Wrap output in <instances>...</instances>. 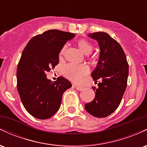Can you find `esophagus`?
<instances>
[{
    "label": "esophagus",
    "instance_id": "34e87169",
    "mask_svg": "<svg viewBox=\"0 0 147 147\" xmlns=\"http://www.w3.org/2000/svg\"><path fill=\"white\" fill-rule=\"evenodd\" d=\"M74 86H75V88H76V90H79V91H81L83 90V87H81V86H79L77 85H74Z\"/></svg>",
    "mask_w": 147,
    "mask_h": 147
}]
</instances>
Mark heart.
Returning a JSON list of instances; mask_svg holds the SVG:
<instances>
[{
    "label": "heart",
    "instance_id": "1",
    "mask_svg": "<svg viewBox=\"0 0 147 147\" xmlns=\"http://www.w3.org/2000/svg\"><path fill=\"white\" fill-rule=\"evenodd\" d=\"M79 48L84 55H89L93 50V46L90 42L86 39H80L77 41ZM66 50V45L61 49L59 52V58H63L64 53ZM92 59H94V57ZM62 72L65 77L75 82H80L82 77L86 75L89 72V68L86 65H75L69 63L63 67Z\"/></svg>",
    "mask_w": 147,
    "mask_h": 147
}]
</instances>
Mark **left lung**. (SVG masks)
I'll use <instances>...</instances> for the list:
<instances>
[{
	"instance_id": "obj_1",
	"label": "left lung",
	"mask_w": 147,
	"mask_h": 147,
	"mask_svg": "<svg viewBox=\"0 0 147 147\" xmlns=\"http://www.w3.org/2000/svg\"><path fill=\"white\" fill-rule=\"evenodd\" d=\"M96 40L99 47L97 65L91 76L95 82L100 79L93 100L85 105L88 113L96 117L110 115L117 109L127 86L129 65L121 45L105 32L88 34Z\"/></svg>"
}]
</instances>
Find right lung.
I'll return each instance as SVG.
<instances>
[{"mask_svg":"<svg viewBox=\"0 0 147 147\" xmlns=\"http://www.w3.org/2000/svg\"><path fill=\"white\" fill-rule=\"evenodd\" d=\"M75 34L50 30L33 37L24 49L18 63L17 89L25 109L33 117L46 119L59 109L63 93L72 87L59 77L55 82L46 72L59 63V52Z\"/></svg>","mask_w":147,"mask_h":147,"instance_id":"obj_1","label":"right lung"}]
</instances>
